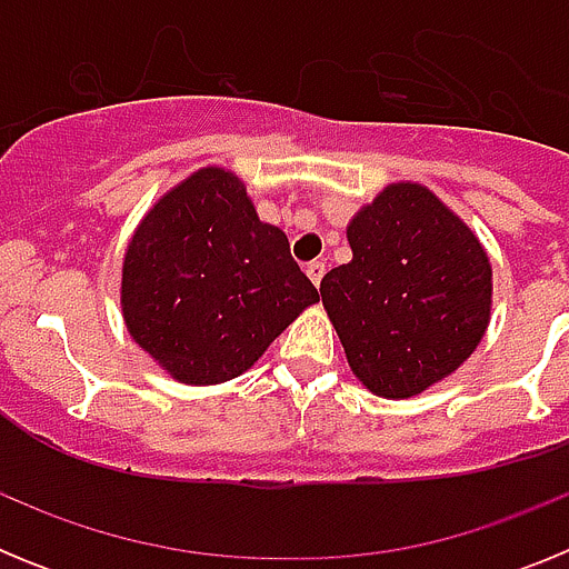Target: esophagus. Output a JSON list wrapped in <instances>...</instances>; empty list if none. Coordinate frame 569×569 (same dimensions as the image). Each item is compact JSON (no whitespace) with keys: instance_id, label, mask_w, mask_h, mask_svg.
<instances>
[{"instance_id":"obj_1","label":"esophagus","mask_w":569,"mask_h":569,"mask_svg":"<svg viewBox=\"0 0 569 569\" xmlns=\"http://www.w3.org/2000/svg\"><path fill=\"white\" fill-rule=\"evenodd\" d=\"M325 270H328V264H325V261H310L308 270H305V273H308V279L313 281L316 288H319L321 279H325Z\"/></svg>"}]
</instances>
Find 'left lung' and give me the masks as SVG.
<instances>
[{
	"label": "left lung",
	"mask_w": 569,
	"mask_h": 569,
	"mask_svg": "<svg viewBox=\"0 0 569 569\" xmlns=\"http://www.w3.org/2000/svg\"><path fill=\"white\" fill-rule=\"evenodd\" d=\"M353 259L321 279V301L361 385L410 399L450 376L490 321V261L472 230L421 184H390L359 210Z\"/></svg>",
	"instance_id": "left-lung-1"
}]
</instances>
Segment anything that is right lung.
I'll list each match as a JSON object with an SVG mask.
<instances>
[{"label": "right lung", "instance_id": "add662e5", "mask_svg": "<svg viewBox=\"0 0 569 569\" xmlns=\"http://www.w3.org/2000/svg\"><path fill=\"white\" fill-rule=\"evenodd\" d=\"M313 301L319 290L288 236L259 222L244 184L222 168L164 193L124 253V325L184 385L241 376Z\"/></svg>", "mask_w": 569, "mask_h": 569}]
</instances>
